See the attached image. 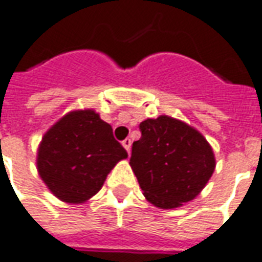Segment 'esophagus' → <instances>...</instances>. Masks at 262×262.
Instances as JSON below:
<instances>
[{
	"label": "esophagus",
	"instance_id": "1",
	"mask_svg": "<svg viewBox=\"0 0 262 262\" xmlns=\"http://www.w3.org/2000/svg\"><path fill=\"white\" fill-rule=\"evenodd\" d=\"M122 145H123V148L126 149L127 154H130V145H132V140L130 139H126V140H123L122 141Z\"/></svg>",
	"mask_w": 262,
	"mask_h": 262
}]
</instances>
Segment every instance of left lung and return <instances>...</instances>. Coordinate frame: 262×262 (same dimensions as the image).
Returning <instances> with one entry per match:
<instances>
[{
  "label": "left lung",
  "instance_id": "8db88e82",
  "mask_svg": "<svg viewBox=\"0 0 262 262\" xmlns=\"http://www.w3.org/2000/svg\"><path fill=\"white\" fill-rule=\"evenodd\" d=\"M130 165L143 195L159 209H176L202 192L214 173L215 157L205 136L169 115L140 123Z\"/></svg>",
  "mask_w": 262,
  "mask_h": 262
}]
</instances>
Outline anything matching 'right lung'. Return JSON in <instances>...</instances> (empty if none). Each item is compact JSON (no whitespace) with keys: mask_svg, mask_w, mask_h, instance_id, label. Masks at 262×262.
Returning <instances> with one entry per match:
<instances>
[{"mask_svg":"<svg viewBox=\"0 0 262 262\" xmlns=\"http://www.w3.org/2000/svg\"><path fill=\"white\" fill-rule=\"evenodd\" d=\"M127 152L95 110H74L53 123L38 145L37 170L48 189L70 205L88 202Z\"/></svg>","mask_w":262,"mask_h":262,"instance_id":"right-lung-1","label":"right lung"}]
</instances>
